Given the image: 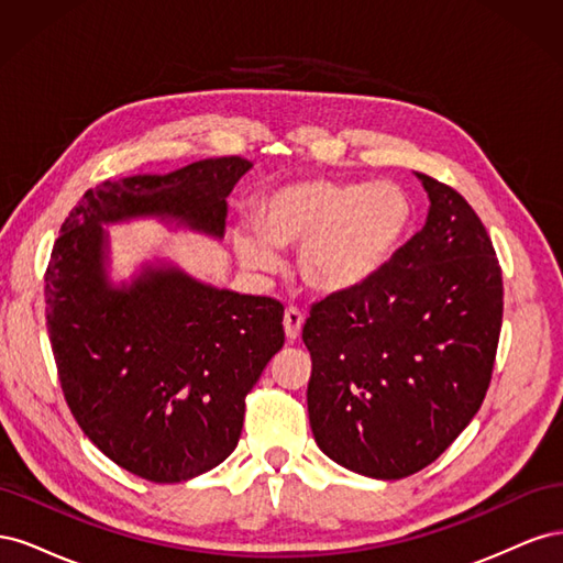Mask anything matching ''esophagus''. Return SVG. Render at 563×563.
<instances>
[{
    "label": "esophagus",
    "mask_w": 563,
    "mask_h": 563,
    "mask_svg": "<svg viewBox=\"0 0 563 563\" xmlns=\"http://www.w3.org/2000/svg\"><path fill=\"white\" fill-rule=\"evenodd\" d=\"M302 323H305V317H302V312L298 308H288L284 312V331H286V338L291 340V343L300 338Z\"/></svg>",
    "instance_id": "1"
}]
</instances>
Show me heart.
I'll return each mask as SVG.
<instances>
[{"instance_id":"b5f03b06","label":"heart","mask_w":563,"mask_h":563,"mask_svg":"<svg viewBox=\"0 0 563 563\" xmlns=\"http://www.w3.org/2000/svg\"><path fill=\"white\" fill-rule=\"evenodd\" d=\"M413 223V201L395 183L308 180L282 185L261 209L258 232L236 234V253L253 269H272L275 246H300L305 284L321 294L364 286L395 258Z\"/></svg>"}]
</instances>
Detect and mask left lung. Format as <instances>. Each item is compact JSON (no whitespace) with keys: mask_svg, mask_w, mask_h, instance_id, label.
Listing matches in <instances>:
<instances>
[{"mask_svg":"<svg viewBox=\"0 0 563 563\" xmlns=\"http://www.w3.org/2000/svg\"><path fill=\"white\" fill-rule=\"evenodd\" d=\"M428 223L364 286L314 302L310 428L338 465L404 479L444 453L486 397L503 327L490 236L451 185L418 174Z\"/></svg>","mask_w":563,"mask_h":563,"instance_id":"obj_1","label":"left lung"}]
</instances>
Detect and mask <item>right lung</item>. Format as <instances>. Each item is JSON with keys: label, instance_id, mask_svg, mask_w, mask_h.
<instances>
[{"label": "right lung", "instance_id": "obj_1", "mask_svg": "<svg viewBox=\"0 0 563 563\" xmlns=\"http://www.w3.org/2000/svg\"><path fill=\"white\" fill-rule=\"evenodd\" d=\"M249 168L232 155L100 183L51 251L46 329L63 397L81 432L147 482H187L234 451L246 395L284 347V305L178 269H145L131 288H110L100 223L168 216L223 236L225 197Z\"/></svg>", "mask_w": 563, "mask_h": 563}]
</instances>
